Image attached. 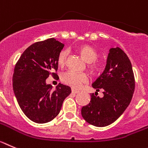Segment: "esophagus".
<instances>
[{
  "label": "esophagus",
  "instance_id": "obj_1",
  "mask_svg": "<svg viewBox=\"0 0 148 148\" xmlns=\"http://www.w3.org/2000/svg\"><path fill=\"white\" fill-rule=\"evenodd\" d=\"M71 92L73 93V94H77V93H79V90H75V89H71Z\"/></svg>",
  "mask_w": 148,
  "mask_h": 148
}]
</instances>
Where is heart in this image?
Instances as JSON below:
<instances>
[{
  "instance_id": "obj_1",
  "label": "heart",
  "mask_w": 148,
  "mask_h": 148,
  "mask_svg": "<svg viewBox=\"0 0 148 148\" xmlns=\"http://www.w3.org/2000/svg\"><path fill=\"white\" fill-rule=\"evenodd\" d=\"M79 52L84 60L90 63V68L94 71H99L102 69L101 62L97 61L99 58V54L94 48L90 46H82L79 48ZM69 51L63 49L59 53L58 57V63L60 66H64L66 62ZM61 81L64 84L74 89L79 88L82 84L88 81V76L86 73L75 72L73 71H67L61 75Z\"/></svg>"
}]
</instances>
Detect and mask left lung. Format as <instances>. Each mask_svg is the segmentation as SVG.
<instances>
[{
	"mask_svg": "<svg viewBox=\"0 0 148 148\" xmlns=\"http://www.w3.org/2000/svg\"><path fill=\"white\" fill-rule=\"evenodd\" d=\"M92 86L97 91L102 89L104 97L90 94V102L81 110L82 117L97 127L109 125L125 110L135 89L132 65L120 48L110 49L106 69Z\"/></svg>",
	"mask_w": 148,
	"mask_h": 148,
	"instance_id": "1",
	"label": "left lung"
}]
</instances>
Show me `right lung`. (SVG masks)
<instances>
[{"label":"right lung","mask_w":148,"mask_h":148,"mask_svg":"<svg viewBox=\"0 0 148 148\" xmlns=\"http://www.w3.org/2000/svg\"><path fill=\"white\" fill-rule=\"evenodd\" d=\"M64 44L49 38L33 43L23 51L14 66L13 90L25 115L36 123H46L59 114L71 88L59 83L54 90L46 83L50 74L55 77L58 57Z\"/></svg>","instance_id":"obj_1"}]
</instances>
